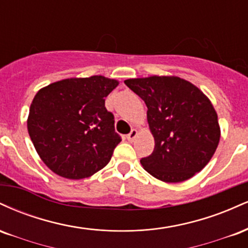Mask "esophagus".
<instances>
[{"label": "esophagus", "mask_w": 248, "mask_h": 248, "mask_svg": "<svg viewBox=\"0 0 248 248\" xmlns=\"http://www.w3.org/2000/svg\"><path fill=\"white\" fill-rule=\"evenodd\" d=\"M136 136H138V130L136 129H132L130 130V133L129 134H127V140L129 141V142H133L134 140H135V138Z\"/></svg>", "instance_id": "1"}]
</instances>
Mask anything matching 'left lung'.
<instances>
[{
  "instance_id": "obj_1",
  "label": "left lung",
  "mask_w": 248,
  "mask_h": 248,
  "mask_svg": "<svg viewBox=\"0 0 248 248\" xmlns=\"http://www.w3.org/2000/svg\"><path fill=\"white\" fill-rule=\"evenodd\" d=\"M147 105V119L155 140L142 167L167 183L191 178L209 163L220 139L218 116L209 99L178 77L124 80Z\"/></svg>"
}]
</instances>
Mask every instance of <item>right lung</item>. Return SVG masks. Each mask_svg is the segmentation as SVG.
Masks as SVG:
<instances>
[{
	"mask_svg": "<svg viewBox=\"0 0 248 248\" xmlns=\"http://www.w3.org/2000/svg\"><path fill=\"white\" fill-rule=\"evenodd\" d=\"M102 76L53 82L37 92L28 132L37 153L57 175L81 179L107 166L121 136L105 98L118 86Z\"/></svg>",
	"mask_w": 248,
	"mask_h": 248,
	"instance_id": "add662e5",
	"label": "right lung"
}]
</instances>
